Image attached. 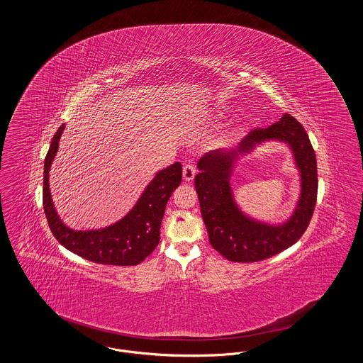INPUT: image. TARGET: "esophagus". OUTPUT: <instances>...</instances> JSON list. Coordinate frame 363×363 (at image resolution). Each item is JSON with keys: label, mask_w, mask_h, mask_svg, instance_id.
<instances>
[{"label": "esophagus", "mask_w": 363, "mask_h": 363, "mask_svg": "<svg viewBox=\"0 0 363 363\" xmlns=\"http://www.w3.org/2000/svg\"><path fill=\"white\" fill-rule=\"evenodd\" d=\"M194 175H196V167H194V164H191V163L185 164V166H184V179H185V181H193Z\"/></svg>", "instance_id": "esophagus-1"}]
</instances>
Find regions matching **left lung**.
Wrapping results in <instances>:
<instances>
[{
  "mask_svg": "<svg viewBox=\"0 0 363 363\" xmlns=\"http://www.w3.org/2000/svg\"><path fill=\"white\" fill-rule=\"evenodd\" d=\"M265 139H281L290 143L301 172L303 190L298 206L291 220L281 226L264 225L246 218L235 206L228 182L233 156ZM197 167L200 173L194 178V186L209 243L230 261L256 262L269 259L298 241L311 223L318 189L315 154L306 130L289 113L277 123L252 132L238 151L209 152L200 159Z\"/></svg>",
  "mask_w": 363,
  "mask_h": 363,
  "instance_id": "obj_1",
  "label": "left lung"
}]
</instances>
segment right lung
I'll use <instances>...</instances> for the list:
<instances>
[{
    "label": "right lung",
    "mask_w": 363,
    "mask_h": 363,
    "mask_svg": "<svg viewBox=\"0 0 363 363\" xmlns=\"http://www.w3.org/2000/svg\"><path fill=\"white\" fill-rule=\"evenodd\" d=\"M64 129L65 123L52 136L43 170V209L52 235L68 250L88 261L121 267L138 265L159 243L166 204L182 181L181 163L177 162L156 174L138 204L116 225L102 230L74 231L60 220L49 189V170Z\"/></svg>",
    "instance_id": "add662e5"
}]
</instances>
